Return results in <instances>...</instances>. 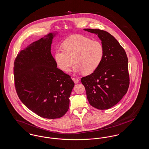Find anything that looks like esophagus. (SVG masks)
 Returning a JSON list of instances; mask_svg holds the SVG:
<instances>
[{
    "instance_id": "34e87169",
    "label": "esophagus",
    "mask_w": 149,
    "mask_h": 149,
    "mask_svg": "<svg viewBox=\"0 0 149 149\" xmlns=\"http://www.w3.org/2000/svg\"><path fill=\"white\" fill-rule=\"evenodd\" d=\"M72 80L74 81L75 83H78V82H79V79H77V78H72Z\"/></svg>"
}]
</instances>
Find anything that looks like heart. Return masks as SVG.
I'll return each instance as SVG.
<instances>
[{
  "mask_svg": "<svg viewBox=\"0 0 149 149\" xmlns=\"http://www.w3.org/2000/svg\"><path fill=\"white\" fill-rule=\"evenodd\" d=\"M64 49H58L55 53V60L63 71L69 69L76 63L72 71L91 74L99 65L103 56L102 43L81 35H74L63 42Z\"/></svg>",
  "mask_w": 149,
  "mask_h": 149,
  "instance_id": "1",
  "label": "heart"
}]
</instances>
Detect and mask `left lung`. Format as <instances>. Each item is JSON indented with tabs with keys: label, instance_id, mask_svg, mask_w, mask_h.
Returning <instances> with one entry per match:
<instances>
[{
	"label": "left lung",
	"instance_id": "obj_1",
	"mask_svg": "<svg viewBox=\"0 0 149 149\" xmlns=\"http://www.w3.org/2000/svg\"><path fill=\"white\" fill-rule=\"evenodd\" d=\"M84 30L98 36L103 47V56L98 67L81 81L90 104L98 109H107L118 103L127 92V56L120 43L108 32L96 29Z\"/></svg>",
	"mask_w": 149,
	"mask_h": 149
}]
</instances>
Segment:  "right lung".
Returning a JSON list of instances; mask_svg holds the SVG:
<instances>
[{"mask_svg": "<svg viewBox=\"0 0 149 149\" xmlns=\"http://www.w3.org/2000/svg\"><path fill=\"white\" fill-rule=\"evenodd\" d=\"M56 33L31 43L17 55L14 63L15 87L29 110L49 119L63 117L69 108L74 86L70 76L57 68L51 52Z\"/></svg>", "mask_w": 149, "mask_h": 149, "instance_id": "right-lung-1", "label": "right lung"}]
</instances>
